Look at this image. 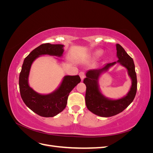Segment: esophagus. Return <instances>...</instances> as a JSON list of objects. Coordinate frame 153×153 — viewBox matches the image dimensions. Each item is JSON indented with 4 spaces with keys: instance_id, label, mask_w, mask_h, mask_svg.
Instances as JSON below:
<instances>
[{
    "instance_id": "1",
    "label": "esophagus",
    "mask_w": 153,
    "mask_h": 153,
    "mask_svg": "<svg viewBox=\"0 0 153 153\" xmlns=\"http://www.w3.org/2000/svg\"><path fill=\"white\" fill-rule=\"evenodd\" d=\"M79 75H80V76L81 80H84V78H85V73H84V72H80V73H79Z\"/></svg>"
}]
</instances>
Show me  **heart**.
<instances>
[{
  "instance_id": "1",
  "label": "heart",
  "mask_w": 153,
  "mask_h": 153,
  "mask_svg": "<svg viewBox=\"0 0 153 153\" xmlns=\"http://www.w3.org/2000/svg\"><path fill=\"white\" fill-rule=\"evenodd\" d=\"M103 53V51H101V50H98V51H97V52H95V53H94V55H95V56H96V57H99V56H100V55Z\"/></svg>"
}]
</instances>
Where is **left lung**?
<instances>
[{
    "label": "left lung",
    "instance_id": "8db88e82",
    "mask_svg": "<svg viewBox=\"0 0 153 153\" xmlns=\"http://www.w3.org/2000/svg\"><path fill=\"white\" fill-rule=\"evenodd\" d=\"M116 49L117 56L119 59L117 62L106 64L104 67L99 69L88 71L86 73L87 77L84 80L86 85L85 99L87 107L91 112L101 117H111L123 112L132 102L136 95L137 80L133 60L119 44L116 45ZM116 62L120 63L127 68L132 78V85L131 91L124 98L112 100L105 99L100 93L97 85V80L101 72L108 70Z\"/></svg>",
    "mask_w": 153,
    "mask_h": 153
}]
</instances>
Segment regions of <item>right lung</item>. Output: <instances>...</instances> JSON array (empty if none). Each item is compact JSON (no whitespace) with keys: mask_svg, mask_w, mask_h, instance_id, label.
Masks as SVG:
<instances>
[{"mask_svg":"<svg viewBox=\"0 0 153 153\" xmlns=\"http://www.w3.org/2000/svg\"><path fill=\"white\" fill-rule=\"evenodd\" d=\"M64 45L45 43L41 45L27 55L23 63L19 76V87L22 98L28 107L40 116L53 117L65 108L68 96L81 79L78 75L66 76L58 89L53 93L42 95L36 92L28 84L32 63L39 55L48 54L61 57Z\"/></svg>","mask_w":153,"mask_h":153,"instance_id":"1","label":"right lung"}]
</instances>
